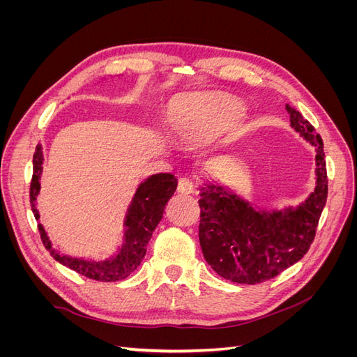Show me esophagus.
I'll list each match as a JSON object with an SVG mask.
<instances>
[{
	"label": "esophagus",
	"instance_id": "1",
	"mask_svg": "<svg viewBox=\"0 0 357 357\" xmlns=\"http://www.w3.org/2000/svg\"><path fill=\"white\" fill-rule=\"evenodd\" d=\"M193 192H195V185H193L192 180L186 177L178 180V193H181V195H190Z\"/></svg>",
	"mask_w": 357,
	"mask_h": 357
}]
</instances>
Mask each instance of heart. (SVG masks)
<instances>
[{
	"label": "heart",
	"instance_id": "1",
	"mask_svg": "<svg viewBox=\"0 0 357 357\" xmlns=\"http://www.w3.org/2000/svg\"><path fill=\"white\" fill-rule=\"evenodd\" d=\"M243 116L238 101L220 95H193L172 109L168 125L177 142L201 144L232 128Z\"/></svg>",
	"mask_w": 357,
	"mask_h": 357
}]
</instances>
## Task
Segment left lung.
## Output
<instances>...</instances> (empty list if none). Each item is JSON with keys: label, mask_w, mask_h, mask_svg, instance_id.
<instances>
[{"label": "left lung", "mask_w": 357, "mask_h": 357, "mask_svg": "<svg viewBox=\"0 0 357 357\" xmlns=\"http://www.w3.org/2000/svg\"><path fill=\"white\" fill-rule=\"evenodd\" d=\"M290 125L316 147V189L296 208L261 211L236 193L213 183L201 188L199 244L220 277L240 284L274 278L301 261L314 241L328 198L323 139L307 119L286 104Z\"/></svg>", "instance_id": "8db88e82"}]
</instances>
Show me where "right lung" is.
<instances>
[{
	"instance_id": "right-lung-1",
	"label": "right lung",
	"mask_w": 357,
	"mask_h": 357,
	"mask_svg": "<svg viewBox=\"0 0 357 357\" xmlns=\"http://www.w3.org/2000/svg\"><path fill=\"white\" fill-rule=\"evenodd\" d=\"M43 171V152L41 146L36 147L34 159H32V180L29 188L31 210L38 220L40 214L36 208V199L40 192V177ZM177 189V178L172 174H155L138 186L131 205L128 208L125 219V236L123 244L119 253L109 261H86V259L70 257L59 255L52 248L45 228L38 225L41 241L50 252L53 259L62 265L68 266L73 271L79 273L96 282H119L131 275L137 266L142 264L146 255V247L152 238V234L162 220L165 205L174 195Z\"/></svg>"
}]
</instances>
